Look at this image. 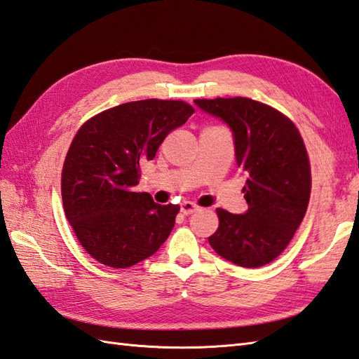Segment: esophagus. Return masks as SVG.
<instances>
[{
  "instance_id": "obj_1",
  "label": "esophagus",
  "mask_w": 359,
  "mask_h": 359,
  "mask_svg": "<svg viewBox=\"0 0 359 359\" xmlns=\"http://www.w3.org/2000/svg\"><path fill=\"white\" fill-rule=\"evenodd\" d=\"M197 210H198V206H197L196 203H193V202H185V203H182V206H180L182 214H185V215L193 214V212H196Z\"/></svg>"
}]
</instances>
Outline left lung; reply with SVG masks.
I'll return each mask as SVG.
<instances>
[{
    "label": "left lung",
    "instance_id": "obj_1",
    "mask_svg": "<svg viewBox=\"0 0 359 359\" xmlns=\"http://www.w3.org/2000/svg\"><path fill=\"white\" fill-rule=\"evenodd\" d=\"M234 133L237 165L248 179V211L217 208L219 228L208 238L220 257L241 268L273 262L294 238L311 198V163L302 135L286 114L249 97L196 99Z\"/></svg>",
    "mask_w": 359,
    "mask_h": 359
}]
</instances>
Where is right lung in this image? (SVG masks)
I'll list each match as a JSON object with an SVG mask.
<instances>
[{
    "label": "right lung",
    "instance_id": "right-lung-1",
    "mask_svg": "<svg viewBox=\"0 0 359 359\" xmlns=\"http://www.w3.org/2000/svg\"><path fill=\"white\" fill-rule=\"evenodd\" d=\"M194 107L144 99L97 113L81 125L67 151L61 194L65 217L90 257L125 269L151 257L174 228L179 205L136 193L140 166L153 161Z\"/></svg>",
    "mask_w": 359,
    "mask_h": 359
}]
</instances>
